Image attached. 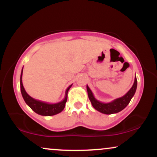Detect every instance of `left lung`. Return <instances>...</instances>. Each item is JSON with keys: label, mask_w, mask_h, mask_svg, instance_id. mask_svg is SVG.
Returning a JSON list of instances; mask_svg holds the SVG:
<instances>
[{"label": "left lung", "mask_w": 157, "mask_h": 157, "mask_svg": "<svg viewBox=\"0 0 157 157\" xmlns=\"http://www.w3.org/2000/svg\"><path fill=\"white\" fill-rule=\"evenodd\" d=\"M136 87H137V80H136V77L134 79V82L133 84L132 87L128 91L127 93L124 95L123 97H120V98L116 99L113 100L112 102H108V103H104V102H100L94 97V94L91 89H89V86H86L88 91V96L91 101L92 106L97 111H100L105 114H111V113H116L121 111L125 108L128 105L130 102L131 98L134 97L135 92H136Z\"/></svg>", "instance_id": "left-lung-1"}]
</instances>
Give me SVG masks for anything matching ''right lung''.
<instances>
[{
  "label": "right lung",
  "instance_id": "right-lung-1",
  "mask_svg": "<svg viewBox=\"0 0 157 157\" xmlns=\"http://www.w3.org/2000/svg\"><path fill=\"white\" fill-rule=\"evenodd\" d=\"M22 75L23 69L22 71H21V80H20V82H21V94H22L23 98L27 105L29 106L35 113H38L40 115H42V116H52V115H55L57 113H60L64 109L65 105H66V102L67 101L68 91L70 89V88L71 87L72 84L68 86V89H66V95H65V98L63 99V100H62L60 102H57V103L49 104L44 102H41L40 100H35V99L32 98V97H30L26 93V91H25L23 86Z\"/></svg>",
  "mask_w": 157,
  "mask_h": 157
}]
</instances>
